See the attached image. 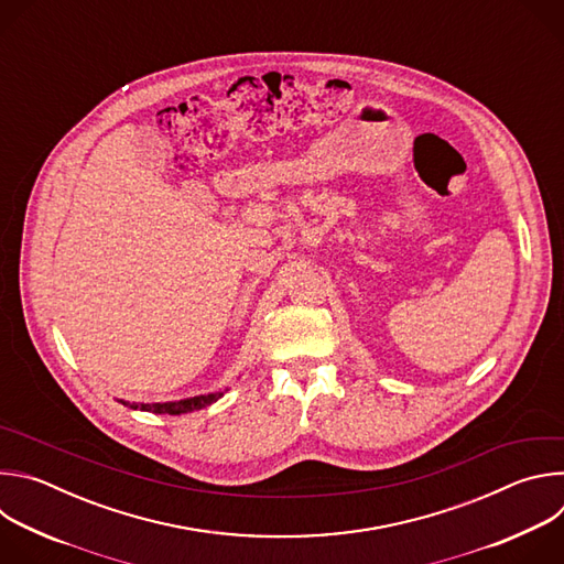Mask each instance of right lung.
Listing matches in <instances>:
<instances>
[{"label": "right lung", "instance_id": "1", "mask_svg": "<svg viewBox=\"0 0 564 564\" xmlns=\"http://www.w3.org/2000/svg\"><path fill=\"white\" fill-rule=\"evenodd\" d=\"M223 397V390L218 392H207V394H196V397H187V399H178V401H163V404H129V401L120 399L122 404L131 411H147V413H155V415H185V413H194L200 411L214 401H218Z\"/></svg>", "mask_w": 564, "mask_h": 564}]
</instances>
